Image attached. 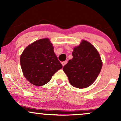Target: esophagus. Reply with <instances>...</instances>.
I'll use <instances>...</instances> for the list:
<instances>
[{
	"mask_svg": "<svg viewBox=\"0 0 121 121\" xmlns=\"http://www.w3.org/2000/svg\"><path fill=\"white\" fill-rule=\"evenodd\" d=\"M67 63V61H63V62H62V66H64V65L66 64Z\"/></svg>",
	"mask_w": 121,
	"mask_h": 121,
	"instance_id": "esophagus-1",
	"label": "esophagus"
}]
</instances>
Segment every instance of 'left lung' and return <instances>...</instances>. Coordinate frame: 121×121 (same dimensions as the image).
<instances>
[{
	"label": "left lung",
	"instance_id": "1",
	"mask_svg": "<svg viewBox=\"0 0 121 121\" xmlns=\"http://www.w3.org/2000/svg\"><path fill=\"white\" fill-rule=\"evenodd\" d=\"M73 59L63 67L69 83L77 88L89 86L96 80L102 66L99 53L92 44L82 40L73 49Z\"/></svg>",
	"mask_w": 121,
	"mask_h": 121
}]
</instances>
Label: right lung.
I'll list each match as a JSON object with an SVG mask.
<instances>
[{"instance_id":"obj_1","label":"right lung","mask_w":121,"mask_h":121,"mask_svg":"<svg viewBox=\"0 0 121 121\" xmlns=\"http://www.w3.org/2000/svg\"><path fill=\"white\" fill-rule=\"evenodd\" d=\"M53 48L49 39H43L27 46L21 55L23 74L32 84L40 86L47 84L53 75L62 68Z\"/></svg>"}]
</instances>
